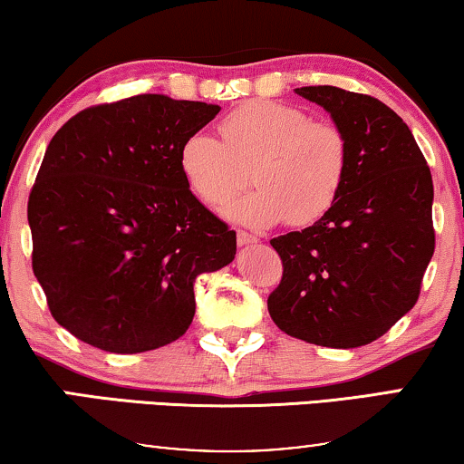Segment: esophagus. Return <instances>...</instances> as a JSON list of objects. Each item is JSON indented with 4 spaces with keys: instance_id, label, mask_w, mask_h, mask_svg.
Returning <instances> with one entry per match:
<instances>
[{
    "instance_id": "1",
    "label": "esophagus",
    "mask_w": 464,
    "mask_h": 464,
    "mask_svg": "<svg viewBox=\"0 0 464 464\" xmlns=\"http://www.w3.org/2000/svg\"><path fill=\"white\" fill-rule=\"evenodd\" d=\"M237 240H238V245L243 246V245H253V243H257V237H253V234L245 232V230H238V232H237Z\"/></svg>"
}]
</instances>
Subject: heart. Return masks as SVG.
Returning <instances> with one entry per match:
<instances>
[{
    "mask_svg": "<svg viewBox=\"0 0 464 464\" xmlns=\"http://www.w3.org/2000/svg\"><path fill=\"white\" fill-rule=\"evenodd\" d=\"M219 139L194 130L179 145V173L207 207H221L245 186L226 215L251 227L287 221L306 227L338 202L351 170V143L332 120H313L302 107L256 99L219 120Z\"/></svg>",
    "mask_w": 464,
    "mask_h": 464,
    "instance_id": "obj_1",
    "label": "heart"
}]
</instances>
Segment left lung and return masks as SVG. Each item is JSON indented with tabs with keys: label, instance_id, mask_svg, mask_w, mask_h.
<instances>
[{
	"label": "left lung",
	"instance_id": "8db88e82",
	"mask_svg": "<svg viewBox=\"0 0 464 464\" xmlns=\"http://www.w3.org/2000/svg\"><path fill=\"white\" fill-rule=\"evenodd\" d=\"M295 92L346 132L351 170L325 218L270 240L283 278L268 313L291 338L357 348L418 302L435 251L433 179L408 124L382 101L335 86Z\"/></svg>",
	"mask_w": 464,
	"mask_h": 464
}]
</instances>
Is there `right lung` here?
<instances>
[{
  "label": "right lung",
  "instance_id": "right-lung-1",
  "mask_svg": "<svg viewBox=\"0 0 464 464\" xmlns=\"http://www.w3.org/2000/svg\"><path fill=\"white\" fill-rule=\"evenodd\" d=\"M221 107L137 94L75 113L31 188V266L75 338L132 354L170 344L196 313L194 281L237 256V232L189 192L179 145Z\"/></svg>",
  "mask_w": 464,
  "mask_h": 464
}]
</instances>
